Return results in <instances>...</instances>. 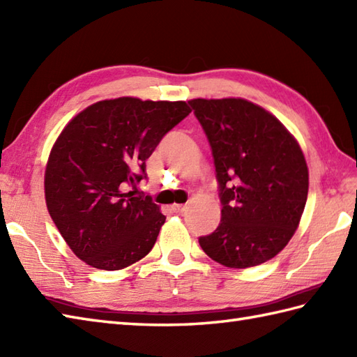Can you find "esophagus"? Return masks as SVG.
I'll return each mask as SVG.
<instances>
[{"instance_id": "esophagus-1", "label": "esophagus", "mask_w": 357, "mask_h": 357, "mask_svg": "<svg viewBox=\"0 0 357 357\" xmlns=\"http://www.w3.org/2000/svg\"><path fill=\"white\" fill-rule=\"evenodd\" d=\"M172 208H173V211H176V213H183V211L185 210V206H173Z\"/></svg>"}]
</instances>
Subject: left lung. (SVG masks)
I'll use <instances>...</instances> for the list:
<instances>
[{
	"mask_svg": "<svg viewBox=\"0 0 357 357\" xmlns=\"http://www.w3.org/2000/svg\"><path fill=\"white\" fill-rule=\"evenodd\" d=\"M206 133L221 222L199 238L211 259L230 268L267 262L298 229L308 195L304 153L279 121L241 98L188 101Z\"/></svg>",
	"mask_w": 357,
	"mask_h": 357,
	"instance_id": "8db88e82",
	"label": "left lung"
}]
</instances>
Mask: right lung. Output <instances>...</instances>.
<instances>
[{
	"label": "right lung",
	"mask_w": 357,
	"mask_h": 357,
	"mask_svg": "<svg viewBox=\"0 0 357 357\" xmlns=\"http://www.w3.org/2000/svg\"><path fill=\"white\" fill-rule=\"evenodd\" d=\"M190 112L184 101L126 96L92 104L66 126L44 190L53 222L81 261L121 270L153 248L165 216L138 184L147 158ZM124 183L134 190L121 192Z\"/></svg>",
	"instance_id": "1"
}]
</instances>
